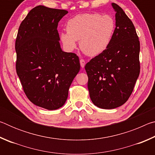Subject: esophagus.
I'll return each instance as SVG.
<instances>
[{
	"instance_id": "obj_1",
	"label": "esophagus",
	"mask_w": 155,
	"mask_h": 155,
	"mask_svg": "<svg viewBox=\"0 0 155 155\" xmlns=\"http://www.w3.org/2000/svg\"><path fill=\"white\" fill-rule=\"evenodd\" d=\"M80 64H81V68H84L85 67V61L84 59H80Z\"/></svg>"
}]
</instances>
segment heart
<instances>
[{
    "instance_id": "obj_1",
    "label": "heart",
    "mask_w": 155,
    "mask_h": 155,
    "mask_svg": "<svg viewBox=\"0 0 155 155\" xmlns=\"http://www.w3.org/2000/svg\"><path fill=\"white\" fill-rule=\"evenodd\" d=\"M116 24L111 15L99 13L78 14L66 24L67 31L60 33V40L69 51L80 48L89 56L94 57L103 53L109 48L114 38Z\"/></svg>"
}]
</instances>
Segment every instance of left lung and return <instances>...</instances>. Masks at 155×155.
<instances>
[{"label": "left lung", "instance_id": "1", "mask_svg": "<svg viewBox=\"0 0 155 155\" xmlns=\"http://www.w3.org/2000/svg\"><path fill=\"white\" fill-rule=\"evenodd\" d=\"M112 6L116 28L111 43L85 66L91 101L106 109L128 101L140 72V43L134 25L118 5L113 2Z\"/></svg>", "mask_w": 155, "mask_h": 155}]
</instances>
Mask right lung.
I'll return each mask as SVG.
<instances>
[{
  "mask_svg": "<svg viewBox=\"0 0 155 155\" xmlns=\"http://www.w3.org/2000/svg\"><path fill=\"white\" fill-rule=\"evenodd\" d=\"M68 13L34 7L21 22L15 40V69L23 90L31 103L48 110L65 104L81 68L77 54L60 47L57 27Z\"/></svg>",
  "mask_w": 155,
  "mask_h": 155,
  "instance_id": "add662e5",
  "label": "right lung"
}]
</instances>
